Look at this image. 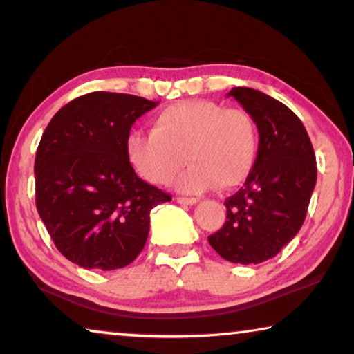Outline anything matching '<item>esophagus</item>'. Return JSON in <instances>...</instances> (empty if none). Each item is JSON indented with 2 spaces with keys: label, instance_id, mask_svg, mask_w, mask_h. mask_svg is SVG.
I'll return each instance as SVG.
<instances>
[{
  "label": "esophagus",
  "instance_id": "1",
  "mask_svg": "<svg viewBox=\"0 0 354 354\" xmlns=\"http://www.w3.org/2000/svg\"><path fill=\"white\" fill-rule=\"evenodd\" d=\"M176 200H177V203H180V205H188V206H193V205H196V203H198L196 198H185V196H177Z\"/></svg>",
  "mask_w": 354,
  "mask_h": 354
}]
</instances>
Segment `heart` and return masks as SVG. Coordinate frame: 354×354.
I'll return each mask as SVG.
<instances>
[{
  "label": "heart",
  "mask_w": 354,
  "mask_h": 354,
  "mask_svg": "<svg viewBox=\"0 0 354 354\" xmlns=\"http://www.w3.org/2000/svg\"><path fill=\"white\" fill-rule=\"evenodd\" d=\"M258 153V129L250 113L209 100H187L164 108L153 130L133 132L127 156L135 172L154 185H167L183 164L178 190L201 193L216 185L234 188L248 177Z\"/></svg>",
  "instance_id": "b5f03b06"
}]
</instances>
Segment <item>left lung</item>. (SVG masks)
Segmentation results:
<instances>
[{
  "label": "left lung",
  "instance_id": "8db88e82",
  "mask_svg": "<svg viewBox=\"0 0 354 354\" xmlns=\"http://www.w3.org/2000/svg\"><path fill=\"white\" fill-rule=\"evenodd\" d=\"M227 96L254 119L259 147L245 185L224 203L225 224L207 240L230 263L259 264L301 229L316 187V154L303 122L283 103L246 86Z\"/></svg>",
  "mask_w": 354,
  "mask_h": 354
}]
</instances>
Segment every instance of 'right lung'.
I'll return each mask as SVG.
<instances>
[{
    "label": "right lung",
    "mask_w": 354,
    "mask_h": 354,
    "mask_svg": "<svg viewBox=\"0 0 354 354\" xmlns=\"http://www.w3.org/2000/svg\"><path fill=\"white\" fill-rule=\"evenodd\" d=\"M158 101L93 91L61 108L35 158L37 209L56 248L85 269L114 270L142 253L149 211L171 195L143 182L127 156L130 129Z\"/></svg>",
    "instance_id": "add662e5"
}]
</instances>
